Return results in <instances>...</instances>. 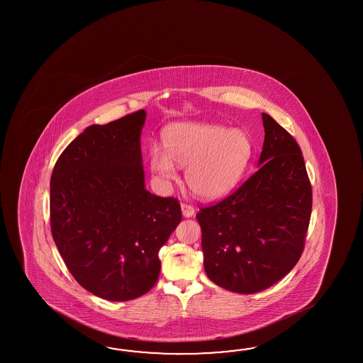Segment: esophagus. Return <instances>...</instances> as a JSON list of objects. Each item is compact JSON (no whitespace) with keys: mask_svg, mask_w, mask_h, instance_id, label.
<instances>
[{"mask_svg":"<svg viewBox=\"0 0 363 363\" xmlns=\"http://www.w3.org/2000/svg\"><path fill=\"white\" fill-rule=\"evenodd\" d=\"M182 213L185 218H189L194 214V208L192 205H188V203H182Z\"/></svg>","mask_w":363,"mask_h":363,"instance_id":"esophagus-1","label":"esophagus"}]
</instances>
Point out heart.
<instances>
[{"mask_svg":"<svg viewBox=\"0 0 363 363\" xmlns=\"http://www.w3.org/2000/svg\"><path fill=\"white\" fill-rule=\"evenodd\" d=\"M164 149L153 145L150 169L162 180L177 178V167H186L185 180L205 200L223 197L238 185L252 155L245 132L223 125L175 124L164 133Z\"/></svg>","mask_w":363,"mask_h":363,"instance_id":"b5f03b06","label":"heart"}]
</instances>
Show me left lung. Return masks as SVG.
Here are the masks:
<instances>
[{"label":"left lung","instance_id":"8db88e82","mask_svg":"<svg viewBox=\"0 0 363 363\" xmlns=\"http://www.w3.org/2000/svg\"><path fill=\"white\" fill-rule=\"evenodd\" d=\"M258 170L239 189L196 216L208 278L236 294L275 284L298 262L313 192L297 141L262 113Z\"/></svg>","mask_w":363,"mask_h":363}]
</instances>
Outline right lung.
I'll list each match as a JSON object with an SVG mask.
<instances>
[{
  "label": "right lung",
  "instance_id": "right-lung-1",
  "mask_svg": "<svg viewBox=\"0 0 363 363\" xmlns=\"http://www.w3.org/2000/svg\"><path fill=\"white\" fill-rule=\"evenodd\" d=\"M139 110L71 141L50 178V228L71 275L91 294L128 301L149 292L180 203L145 189Z\"/></svg>",
  "mask_w": 363,
  "mask_h": 363
}]
</instances>
